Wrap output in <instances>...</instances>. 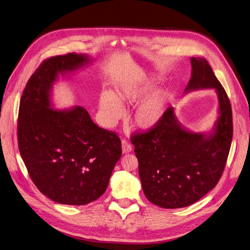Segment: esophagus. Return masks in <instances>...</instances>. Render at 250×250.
Segmentation results:
<instances>
[{"instance_id":"obj_1","label":"esophagus","mask_w":250,"mask_h":250,"mask_svg":"<svg viewBox=\"0 0 250 250\" xmlns=\"http://www.w3.org/2000/svg\"><path fill=\"white\" fill-rule=\"evenodd\" d=\"M122 149L124 154H128L131 152V145L126 141V140H123L122 141Z\"/></svg>"}]
</instances>
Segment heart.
I'll use <instances>...</instances> for the list:
<instances>
[{"label":"heart","mask_w":250,"mask_h":250,"mask_svg":"<svg viewBox=\"0 0 250 250\" xmlns=\"http://www.w3.org/2000/svg\"><path fill=\"white\" fill-rule=\"evenodd\" d=\"M157 83L158 79L146 77L122 83L116 86L113 94L103 91L98 97V105L105 121L109 124L119 121L124 115V106L135 105L141 101L132 118L135 125L142 130L155 128L163 119L169 99V93L164 89H157L148 95Z\"/></svg>","instance_id":"obj_1"}]
</instances>
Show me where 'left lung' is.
<instances>
[{"label":"left lung","mask_w":250,"mask_h":250,"mask_svg":"<svg viewBox=\"0 0 250 250\" xmlns=\"http://www.w3.org/2000/svg\"><path fill=\"white\" fill-rule=\"evenodd\" d=\"M191 65L185 93L214 89L217 94L218 115L213 127L189 130L171 106L155 128L131 137L143 191L149 202L162 208L187 207L217 185L233 135L229 98L208 61L191 57Z\"/></svg>","instance_id":"1"}]
</instances>
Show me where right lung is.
Wrapping results in <instances>:
<instances>
[{
  "label": "right lung",
  "instance_id": "add662e5",
  "mask_svg": "<svg viewBox=\"0 0 250 250\" xmlns=\"http://www.w3.org/2000/svg\"><path fill=\"white\" fill-rule=\"evenodd\" d=\"M86 54L45 60L32 74L21 97L18 145L28 173L39 191L54 202L81 206L106 190L122 156L121 140L98 127L82 106L58 109L52 102L60 76L89 65Z\"/></svg>",
  "mask_w": 250,
  "mask_h": 250
}]
</instances>
